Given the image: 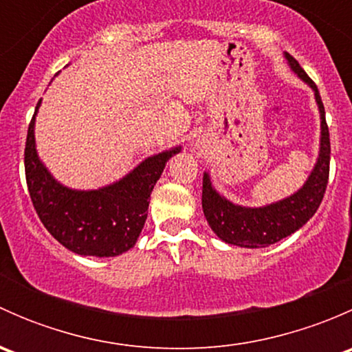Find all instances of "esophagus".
Returning <instances> with one entry per match:
<instances>
[{"instance_id": "obj_1", "label": "esophagus", "mask_w": 352, "mask_h": 352, "mask_svg": "<svg viewBox=\"0 0 352 352\" xmlns=\"http://www.w3.org/2000/svg\"><path fill=\"white\" fill-rule=\"evenodd\" d=\"M196 146H197V144H196Z\"/></svg>"}]
</instances>
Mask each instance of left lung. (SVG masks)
Listing matches in <instances>:
<instances>
[{
  "label": "left lung",
  "mask_w": 352,
  "mask_h": 352,
  "mask_svg": "<svg viewBox=\"0 0 352 352\" xmlns=\"http://www.w3.org/2000/svg\"><path fill=\"white\" fill-rule=\"evenodd\" d=\"M285 59L289 69L303 83L311 88L315 104L320 113V143L318 156L310 175L303 186L279 201L264 206H242L232 202L218 192L211 182L209 172L202 175V211L212 232L219 240L228 245L243 248H261L286 239L298 232L311 216L317 212L324 192L327 189L329 163H330V140L329 127L325 122V110L320 94L314 81L308 78L296 59L285 52Z\"/></svg>",
  "instance_id": "1"
}]
</instances>
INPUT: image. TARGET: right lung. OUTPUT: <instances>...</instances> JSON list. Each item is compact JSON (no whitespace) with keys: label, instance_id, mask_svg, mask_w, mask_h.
I'll return each instance as SVG.
<instances>
[{"label":"right lung","instance_id":"obj_1","mask_svg":"<svg viewBox=\"0 0 352 352\" xmlns=\"http://www.w3.org/2000/svg\"><path fill=\"white\" fill-rule=\"evenodd\" d=\"M35 107L25 144V175L34 208L47 232L67 250L91 257H117L138 242L148 218L155 184L166 162L180 153L173 146L138 163L129 173L98 189H73L59 182L37 153Z\"/></svg>","mask_w":352,"mask_h":352}]
</instances>
